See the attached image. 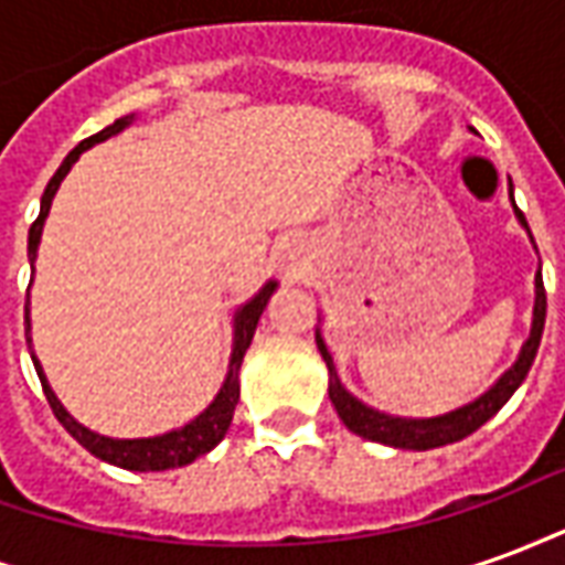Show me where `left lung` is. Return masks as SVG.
Segmentation results:
<instances>
[{"label": "left lung", "instance_id": "left-lung-1", "mask_svg": "<svg viewBox=\"0 0 565 565\" xmlns=\"http://www.w3.org/2000/svg\"><path fill=\"white\" fill-rule=\"evenodd\" d=\"M514 202V199H511ZM518 221L523 223V230L530 233L526 226V217H523L521 209H514ZM533 238V235H530ZM545 284H542V271L535 278V308H533V330H530V339L523 342L521 356L518 363L502 375V379L484 393L478 396L475 403L462 405L457 412H448V415L438 417H393L384 415V412H375L363 405L356 396L344 391L342 381H339V372H335V363H332L327 344L320 339L318 332V351L323 356V363L330 369V399L335 405V412L344 420V426L356 433V436L369 438V441H381V445H391V448H405V450H429L441 448V445H450V441H460V438L472 436L478 426H484L490 417L497 415L502 405L509 403L511 393L521 387V381L526 379V372L533 366L535 351H539V342H542V330H545Z\"/></svg>", "mask_w": 565, "mask_h": 565}]
</instances>
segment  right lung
Masks as SVG:
<instances>
[{
    "label": "right lung",
    "mask_w": 565,
    "mask_h": 565,
    "mask_svg": "<svg viewBox=\"0 0 565 565\" xmlns=\"http://www.w3.org/2000/svg\"><path fill=\"white\" fill-rule=\"evenodd\" d=\"M136 120V115H127L115 120L111 127H105L103 132H96L90 139H84L75 150H68V157L63 160V166L56 169V174L47 181L44 186V196H42V211H39V217L30 226V245H26V254H30V266H35V250H39V242H42V226L44 217H47V211H51V202H54V193L60 181L66 178L68 169H72V162L78 160L81 153L93 145H99V141L111 139L117 136L120 129H127L129 124ZM275 287L278 284L269 281L263 290H259L250 302L235 311V342H233V356H230V372H226V381H223L221 393L214 396V403L202 412L199 417H193L190 424H184L181 429H172V433H162V436L153 438H108L99 436V433H93L84 424H78L75 417L68 415L63 403L56 399L54 391H51V384L44 379L42 366H39V360L32 354V363H35V372H39V379H42L44 396H47V403L54 408V415L60 424L66 426V433L78 445L90 450L93 457H99V460L111 462V466H120V469H129V472H162V469H178V466H186V462H193L202 454H209L223 436H226V429L233 424V412L235 405H238V369H242V360H245V351L250 348V339H254V330H257V320L263 315V308L269 302V296L275 294ZM26 342L32 344L30 339V299H26Z\"/></svg>",
    "instance_id": "right-lung-1"
}]
</instances>
